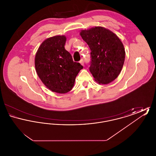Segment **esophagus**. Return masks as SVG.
Here are the masks:
<instances>
[{"mask_svg": "<svg viewBox=\"0 0 156 156\" xmlns=\"http://www.w3.org/2000/svg\"><path fill=\"white\" fill-rule=\"evenodd\" d=\"M80 62V64H81L82 66H84V61H83V59H81Z\"/></svg>", "mask_w": 156, "mask_h": 156, "instance_id": "esophagus-1", "label": "esophagus"}]
</instances>
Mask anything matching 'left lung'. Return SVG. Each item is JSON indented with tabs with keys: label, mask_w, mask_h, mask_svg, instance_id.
<instances>
[{
	"label": "left lung",
	"mask_w": 156,
	"mask_h": 156,
	"mask_svg": "<svg viewBox=\"0 0 156 156\" xmlns=\"http://www.w3.org/2000/svg\"><path fill=\"white\" fill-rule=\"evenodd\" d=\"M80 35L91 51L89 71L101 84L114 81L123 66L125 51L123 43L115 33L102 27L81 30Z\"/></svg>",
	"instance_id": "obj_1"
}]
</instances>
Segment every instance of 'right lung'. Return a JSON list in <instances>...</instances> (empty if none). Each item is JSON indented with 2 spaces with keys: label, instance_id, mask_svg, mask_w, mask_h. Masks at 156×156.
Masks as SVG:
<instances>
[{
  "label": "right lung",
  "instance_id": "add662e5",
  "mask_svg": "<svg viewBox=\"0 0 156 156\" xmlns=\"http://www.w3.org/2000/svg\"><path fill=\"white\" fill-rule=\"evenodd\" d=\"M65 36L48 38L41 43L35 57L37 75L45 86L52 92L66 94L74 87L75 80L83 68L74 62L65 49Z\"/></svg>",
  "mask_w": 156,
  "mask_h": 156
}]
</instances>
